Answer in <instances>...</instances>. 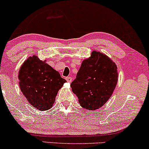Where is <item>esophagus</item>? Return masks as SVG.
I'll return each instance as SVG.
<instances>
[{
    "label": "esophagus",
    "instance_id": "1",
    "mask_svg": "<svg viewBox=\"0 0 149 149\" xmlns=\"http://www.w3.org/2000/svg\"><path fill=\"white\" fill-rule=\"evenodd\" d=\"M66 80L68 81V82L70 83L71 81H72V78L71 77H66Z\"/></svg>",
    "mask_w": 149,
    "mask_h": 149
}]
</instances>
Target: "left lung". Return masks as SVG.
Wrapping results in <instances>:
<instances>
[{"instance_id": "left-lung-1", "label": "left lung", "mask_w": 149, "mask_h": 149, "mask_svg": "<svg viewBox=\"0 0 149 149\" xmlns=\"http://www.w3.org/2000/svg\"><path fill=\"white\" fill-rule=\"evenodd\" d=\"M117 77V67L111 58L93 51L91 56L81 63L71 87L81 107L95 111L103 106L111 96Z\"/></svg>"}]
</instances>
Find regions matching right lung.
Returning <instances> with one entry per match:
<instances>
[{"label": "right lung", "instance_id": "right-lung-1", "mask_svg": "<svg viewBox=\"0 0 149 149\" xmlns=\"http://www.w3.org/2000/svg\"><path fill=\"white\" fill-rule=\"evenodd\" d=\"M18 79L23 95L39 111L49 110L53 106L58 91L67 81L46 61L40 60L36 55L30 56L24 62Z\"/></svg>", "mask_w": 149, "mask_h": 149}]
</instances>
